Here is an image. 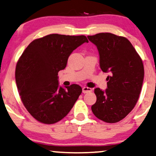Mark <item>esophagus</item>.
Returning a JSON list of instances; mask_svg holds the SVG:
<instances>
[{
  "instance_id": "1",
  "label": "esophagus",
  "mask_w": 156,
  "mask_h": 156,
  "mask_svg": "<svg viewBox=\"0 0 156 156\" xmlns=\"http://www.w3.org/2000/svg\"><path fill=\"white\" fill-rule=\"evenodd\" d=\"M92 92V89L90 88V87H84L82 88V92L84 93V94H85V93H89V92Z\"/></svg>"
}]
</instances>
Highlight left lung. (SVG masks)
Instances as JSON below:
<instances>
[{"instance_id":"left-lung-1","label":"left lung","mask_w":156,"mask_h":156,"mask_svg":"<svg viewBox=\"0 0 156 156\" xmlns=\"http://www.w3.org/2000/svg\"><path fill=\"white\" fill-rule=\"evenodd\" d=\"M87 38L98 47L101 69L110 73L108 89H94L97 101L92 111L105 122H118L132 111L138 100L144 78L143 61L123 36L100 33Z\"/></svg>"}]
</instances>
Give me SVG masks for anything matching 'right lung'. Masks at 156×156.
I'll use <instances>...</instances> for the list:
<instances>
[{
  "label": "right lung",
  "instance_id": "add662e5",
  "mask_svg": "<svg viewBox=\"0 0 156 156\" xmlns=\"http://www.w3.org/2000/svg\"><path fill=\"white\" fill-rule=\"evenodd\" d=\"M88 40L85 36L49 34L34 40L26 47L16 67V82L21 101L34 118L44 124L62 120L82 92L77 84L58 87V72L69 56Z\"/></svg>",
  "mask_w": 156,
  "mask_h": 156
}]
</instances>
